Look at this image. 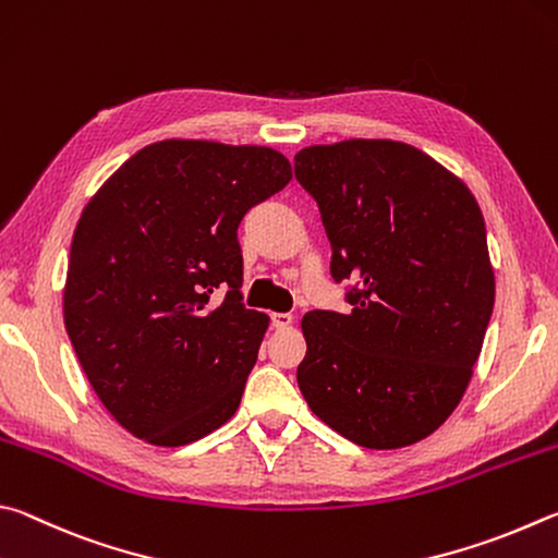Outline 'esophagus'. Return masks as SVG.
Segmentation results:
<instances>
[{"label":"esophagus","mask_w":558,"mask_h":558,"mask_svg":"<svg viewBox=\"0 0 558 558\" xmlns=\"http://www.w3.org/2000/svg\"><path fill=\"white\" fill-rule=\"evenodd\" d=\"M294 324V316L291 314H271V326L274 328H289Z\"/></svg>","instance_id":"esophagus-1"}]
</instances>
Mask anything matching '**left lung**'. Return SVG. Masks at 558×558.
<instances>
[{
	"instance_id": "1",
	"label": "left lung",
	"mask_w": 558,
	"mask_h": 558,
	"mask_svg": "<svg viewBox=\"0 0 558 558\" xmlns=\"http://www.w3.org/2000/svg\"><path fill=\"white\" fill-rule=\"evenodd\" d=\"M333 247L355 279L350 314L301 318L299 389L357 446L402 448L461 404L495 306L485 220L471 189L412 144L345 140L294 156Z\"/></svg>"
}]
</instances>
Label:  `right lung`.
<instances>
[{"label":"right lung","instance_id":"add662e5","mask_svg":"<svg viewBox=\"0 0 558 558\" xmlns=\"http://www.w3.org/2000/svg\"><path fill=\"white\" fill-rule=\"evenodd\" d=\"M291 181L257 144L163 140L130 156L81 213L63 320L114 422L185 446L238 412L269 316L242 306L238 228ZM220 286L229 294L213 305Z\"/></svg>","mask_w":558,"mask_h":558}]
</instances>
